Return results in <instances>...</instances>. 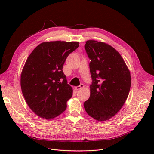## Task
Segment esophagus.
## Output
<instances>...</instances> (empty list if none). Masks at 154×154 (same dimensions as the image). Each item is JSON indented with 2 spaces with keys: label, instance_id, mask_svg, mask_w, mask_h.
<instances>
[{
  "label": "esophagus",
  "instance_id": "34e87169",
  "mask_svg": "<svg viewBox=\"0 0 154 154\" xmlns=\"http://www.w3.org/2000/svg\"><path fill=\"white\" fill-rule=\"evenodd\" d=\"M84 88V85L83 84H81L80 85L76 86V87H75V90H77V91H78V90H80V89H81V88Z\"/></svg>",
  "mask_w": 154,
  "mask_h": 154
}]
</instances>
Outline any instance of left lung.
<instances>
[{
  "label": "left lung",
  "instance_id": "8db88e82",
  "mask_svg": "<svg viewBox=\"0 0 154 154\" xmlns=\"http://www.w3.org/2000/svg\"><path fill=\"white\" fill-rule=\"evenodd\" d=\"M85 48L92 79L90 97L84 103L87 114L98 121L114 117L122 107L130 91L131 77L122 56L111 45L87 40Z\"/></svg>",
  "mask_w": 154,
  "mask_h": 154
}]
</instances>
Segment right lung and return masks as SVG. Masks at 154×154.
Masks as SVG:
<instances>
[{
    "mask_svg": "<svg viewBox=\"0 0 154 154\" xmlns=\"http://www.w3.org/2000/svg\"><path fill=\"white\" fill-rule=\"evenodd\" d=\"M79 45L78 42H45L28 57L21 73L20 86L28 106L38 117L51 120L66 110L73 90L62 68Z\"/></svg>",
    "mask_w": 154,
    "mask_h": 154,
    "instance_id": "right-lung-1",
    "label": "right lung"
}]
</instances>
